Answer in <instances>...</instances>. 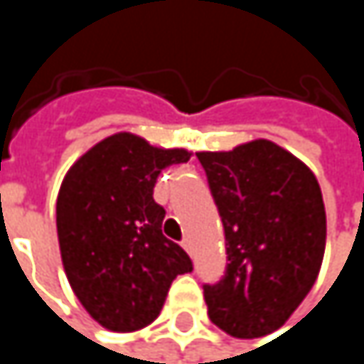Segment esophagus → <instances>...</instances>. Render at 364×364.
Wrapping results in <instances>:
<instances>
[{
    "label": "esophagus",
    "mask_w": 364,
    "mask_h": 364,
    "mask_svg": "<svg viewBox=\"0 0 364 364\" xmlns=\"http://www.w3.org/2000/svg\"><path fill=\"white\" fill-rule=\"evenodd\" d=\"M181 247L187 251V253H191V240H189V238H185V240H183Z\"/></svg>",
    "instance_id": "1"
}]
</instances>
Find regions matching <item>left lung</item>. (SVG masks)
<instances>
[{"instance_id":"1","label":"left lung","mask_w":364,"mask_h":364,"mask_svg":"<svg viewBox=\"0 0 364 364\" xmlns=\"http://www.w3.org/2000/svg\"><path fill=\"white\" fill-rule=\"evenodd\" d=\"M196 156L223 221L230 261L217 284H204L208 318L232 337L269 335L321 272L327 242L321 185L301 160L265 139Z\"/></svg>"}]
</instances>
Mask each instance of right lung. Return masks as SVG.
Returning a JSON list of instances; mask_svg holds the SVG:
<instances>
[{
	"label": "right lung",
	"instance_id": "1",
	"mask_svg": "<svg viewBox=\"0 0 364 364\" xmlns=\"http://www.w3.org/2000/svg\"><path fill=\"white\" fill-rule=\"evenodd\" d=\"M189 156L117 132L63 179L56 198L63 267L80 304L109 331L151 325L173 280L193 269L189 255L162 234L166 210L154 200L158 175Z\"/></svg>",
	"mask_w": 364,
	"mask_h": 364
}]
</instances>
